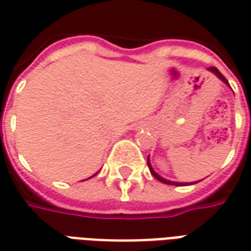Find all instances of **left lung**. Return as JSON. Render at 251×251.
Returning a JSON list of instances; mask_svg holds the SVG:
<instances>
[{"label": "left lung", "instance_id": "left-lung-1", "mask_svg": "<svg viewBox=\"0 0 251 251\" xmlns=\"http://www.w3.org/2000/svg\"><path fill=\"white\" fill-rule=\"evenodd\" d=\"M208 70H210L211 72H214V74H215L216 76H218V77H219V79H221L222 82H225V83H226V84H228V82H227L226 77H225V76H223V75H222L221 72H219V70H218L216 67H210ZM148 167H149V169H151V174H152L153 176H154V177H156V179L158 180V181H161V183H164V184H169V185H184V183H176V181H171V180H165V179H164V177H161L160 175L156 174V172L153 171V168H152V165H151V163H149V157H148ZM185 184H187V183H185ZM194 184H195V183H194Z\"/></svg>", "mask_w": 251, "mask_h": 251}]
</instances>
